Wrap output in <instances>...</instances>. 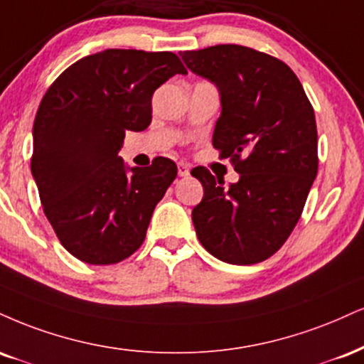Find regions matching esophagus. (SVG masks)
<instances>
[{
  "label": "esophagus",
  "instance_id": "34e87169",
  "mask_svg": "<svg viewBox=\"0 0 364 364\" xmlns=\"http://www.w3.org/2000/svg\"><path fill=\"white\" fill-rule=\"evenodd\" d=\"M178 174L181 178H186L190 176V166H188L186 163H179L178 164Z\"/></svg>",
  "mask_w": 364,
  "mask_h": 364
}]
</instances>
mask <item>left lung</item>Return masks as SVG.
<instances>
[{"mask_svg":"<svg viewBox=\"0 0 364 364\" xmlns=\"http://www.w3.org/2000/svg\"><path fill=\"white\" fill-rule=\"evenodd\" d=\"M179 55L217 86L222 112L212 144L239 173V181L225 188L207 168L191 169L203 185L191 212L196 235L224 262L268 259L295 229L317 176L312 105L277 57L234 43Z\"/></svg>","mask_w":364,"mask_h":364,"instance_id":"8db88e82","label":"left lung"}]
</instances>
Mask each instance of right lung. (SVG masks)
<instances>
[{
  "mask_svg": "<svg viewBox=\"0 0 364 364\" xmlns=\"http://www.w3.org/2000/svg\"><path fill=\"white\" fill-rule=\"evenodd\" d=\"M186 74L173 52L108 49L69 65L33 122L32 176L60 244L87 264H115L140 247L178 168L156 157L129 168L127 130H146L154 91Z\"/></svg>",
  "mask_w": 364,
  "mask_h": 364,
  "instance_id": "1",
  "label": "right lung"
}]
</instances>
